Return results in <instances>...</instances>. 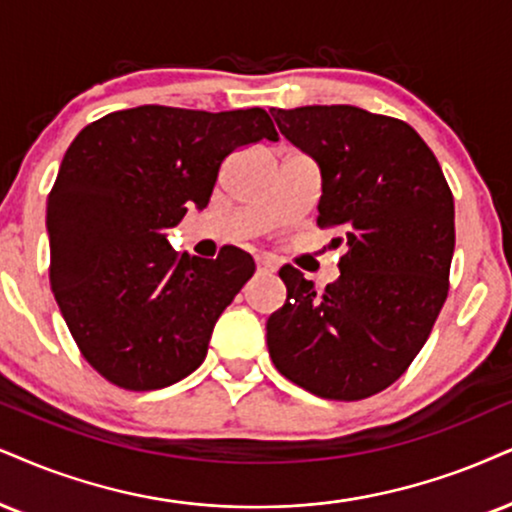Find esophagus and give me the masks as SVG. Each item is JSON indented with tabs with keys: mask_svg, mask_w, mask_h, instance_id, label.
Listing matches in <instances>:
<instances>
[{
	"mask_svg": "<svg viewBox=\"0 0 512 512\" xmlns=\"http://www.w3.org/2000/svg\"><path fill=\"white\" fill-rule=\"evenodd\" d=\"M256 266H258V270H261V273H275L277 261L273 256H258Z\"/></svg>",
	"mask_w": 512,
	"mask_h": 512,
	"instance_id": "1",
	"label": "esophagus"
}]
</instances>
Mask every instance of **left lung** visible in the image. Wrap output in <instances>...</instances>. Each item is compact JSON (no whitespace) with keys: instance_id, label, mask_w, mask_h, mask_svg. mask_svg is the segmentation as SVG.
<instances>
[{"instance_id":"8db88e82","label":"left lung","mask_w":512,"mask_h":512,"mask_svg":"<svg viewBox=\"0 0 512 512\" xmlns=\"http://www.w3.org/2000/svg\"><path fill=\"white\" fill-rule=\"evenodd\" d=\"M270 113L318 161V227L346 246L342 273L325 289L280 268L287 301L266 323L270 358L320 399H368L408 370L449 296L451 187L399 118L346 104Z\"/></svg>"}]
</instances>
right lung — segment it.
<instances>
[{"label":"right lung","instance_id":"1","mask_svg":"<svg viewBox=\"0 0 512 512\" xmlns=\"http://www.w3.org/2000/svg\"><path fill=\"white\" fill-rule=\"evenodd\" d=\"M277 140L263 109L137 106L82 128L47 199L49 282L85 361L121 389L180 382L204 363L213 325L254 258L178 254L168 230L206 208L232 151Z\"/></svg>","mask_w":512,"mask_h":512}]
</instances>
